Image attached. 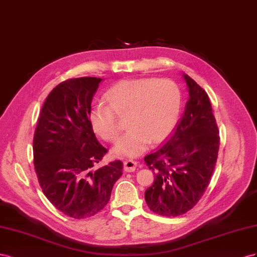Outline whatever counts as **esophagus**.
<instances>
[{"mask_svg": "<svg viewBox=\"0 0 257 257\" xmlns=\"http://www.w3.org/2000/svg\"><path fill=\"white\" fill-rule=\"evenodd\" d=\"M138 166V163L134 159H126L123 161V168L127 172H134Z\"/></svg>", "mask_w": 257, "mask_h": 257, "instance_id": "34e87169", "label": "esophagus"}]
</instances>
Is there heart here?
Masks as SVG:
<instances>
[{
	"instance_id": "1",
	"label": "heart",
	"mask_w": 257,
	"mask_h": 257,
	"mask_svg": "<svg viewBox=\"0 0 257 257\" xmlns=\"http://www.w3.org/2000/svg\"><path fill=\"white\" fill-rule=\"evenodd\" d=\"M104 98L107 103H93L88 118L101 139L115 142L121 131L117 116L129 115L130 130L114 149L118 156H138L151 140H164L175 126L182 106L180 87L168 78L122 80L109 88Z\"/></svg>"
}]
</instances>
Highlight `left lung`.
Listing matches in <instances>:
<instances>
[{"mask_svg": "<svg viewBox=\"0 0 257 257\" xmlns=\"http://www.w3.org/2000/svg\"><path fill=\"white\" fill-rule=\"evenodd\" d=\"M189 99L171 137L144 163L155 178L145 201L156 214L179 216L192 210L210 184L219 149L215 117L207 92L184 74Z\"/></svg>", "mask_w": 257, "mask_h": 257, "instance_id": "left-lung-1", "label": "left lung"}]
</instances>
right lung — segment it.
<instances>
[{"label": "right lung", "mask_w": 257, "mask_h": 257, "mask_svg": "<svg viewBox=\"0 0 257 257\" xmlns=\"http://www.w3.org/2000/svg\"><path fill=\"white\" fill-rule=\"evenodd\" d=\"M102 78H71L50 91L40 112L33 138V163L40 186L62 213L93 216L111 198L122 163L96 169L107 150L90 126L89 109Z\"/></svg>", "instance_id": "right-lung-1"}]
</instances>
